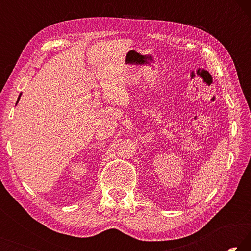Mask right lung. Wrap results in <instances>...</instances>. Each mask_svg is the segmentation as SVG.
Segmentation results:
<instances>
[{
    "label": "right lung",
    "mask_w": 251,
    "mask_h": 251,
    "mask_svg": "<svg viewBox=\"0 0 251 251\" xmlns=\"http://www.w3.org/2000/svg\"><path fill=\"white\" fill-rule=\"evenodd\" d=\"M21 95H22V93H21V94L19 95V99H18V101H16V104H18V103H19V100H20V99H21Z\"/></svg>",
    "instance_id": "obj_1"
}]
</instances>
